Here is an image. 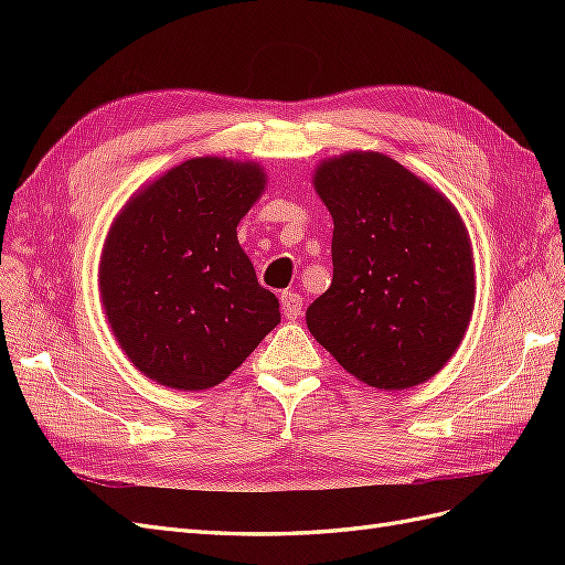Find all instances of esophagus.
I'll return each mask as SVG.
<instances>
[{"label": "esophagus", "instance_id": "obj_1", "mask_svg": "<svg viewBox=\"0 0 565 565\" xmlns=\"http://www.w3.org/2000/svg\"><path fill=\"white\" fill-rule=\"evenodd\" d=\"M280 306H282V316L287 320H297L301 316V297L295 292V289H287V292L280 295Z\"/></svg>", "mask_w": 565, "mask_h": 565}]
</instances>
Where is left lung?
I'll return each mask as SVG.
<instances>
[{
  "label": "left lung",
  "instance_id": "obj_1",
  "mask_svg": "<svg viewBox=\"0 0 565 565\" xmlns=\"http://www.w3.org/2000/svg\"><path fill=\"white\" fill-rule=\"evenodd\" d=\"M313 188L334 221V276L306 311L309 332L367 386L431 380L459 349L476 303L471 237L457 207L374 150L322 160Z\"/></svg>",
  "mask_w": 565,
  "mask_h": 565
}]
</instances>
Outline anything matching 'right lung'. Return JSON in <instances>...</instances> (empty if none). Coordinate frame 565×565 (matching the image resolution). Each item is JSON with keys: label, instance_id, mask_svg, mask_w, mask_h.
I'll list each match as a JSON object with an SVG mask.
<instances>
[{"label": "right lung", "instance_id": "right-lung-1", "mask_svg": "<svg viewBox=\"0 0 565 565\" xmlns=\"http://www.w3.org/2000/svg\"><path fill=\"white\" fill-rule=\"evenodd\" d=\"M254 160L191 158L143 183L113 218L98 292L115 341L177 391L224 382L280 322L237 224L266 191Z\"/></svg>", "mask_w": 565, "mask_h": 565}]
</instances>
